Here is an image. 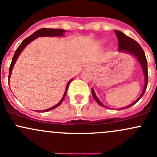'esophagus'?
Listing matches in <instances>:
<instances>
[{
	"label": "esophagus",
	"instance_id": "obj_1",
	"mask_svg": "<svg viewBox=\"0 0 157 157\" xmlns=\"http://www.w3.org/2000/svg\"><path fill=\"white\" fill-rule=\"evenodd\" d=\"M89 69H92V67H91V66H89Z\"/></svg>",
	"mask_w": 157,
	"mask_h": 157
}]
</instances>
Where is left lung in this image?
<instances>
[{
	"label": "left lung",
	"mask_w": 157,
	"mask_h": 157,
	"mask_svg": "<svg viewBox=\"0 0 157 157\" xmlns=\"http://www.w3.org/2000/svg\"><path fill=\"white\" fill-rule=\"evenodd\" d=\"M114 33H115L116 36H117V39H118V49L119 51H124L126 52H128V53L132 54V55H134L137 60H139L140 64H141V67H142L143 72H144V79H145V84H144V90H143L142 93L140 95V97L135 101L134 102H132V104H130L129 105L126 106L125 108H121L120 109H127V108L131 107V106L136 104L138 101L142 97V96L144 95V92H145L148 83V72H147V59L145 57V54H144V50L142 49L140 45L136 40H134L133 39L129 37V36H126L124 33H123L122 32L119 31H114ZM91 92L93 94V97H94V99L97 101V103L99 104V105L103 106V107L106 108L105 105H104L99 100V99L97 98V96H96L95 92H94V89H91Z\"/></svg>",
	"instance_id": "1"
}]
</instances>
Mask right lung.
Segmentation results:
<instances>
[{
    "mask_svg": "<svg viewBox=\"0 0 157 157\" xmlns=\"http://www.w3.org/2000/svg\"><path fill=\"white\" fill-rule=\"evenodd\" d=\"M65 31H66L65 30L58 29V28H57V29H54V28H41V29L38 30V31L34 32V33H33V34H31L30 36H28V37L25 39V40L22 41V43H21V44L19 45V46L18 47L17 49L16 50V52H15V54H14V56H13V60H12L10 67V70H9V79H10V75H11L12 70H13V67H14V64H15V63H16V60H17L18 57L19 56L20 53L22 52V50L24 49V48H25V46H26L27 45L29 44V43H31V41H33V40H35L36 38H37L38 36H63V33H64ZM72 81V80H70V82L67 83V87H66V90H65V93H64V94H63V98L61 99V100H60V102H59L57 104V105H55V106H53V107H52V108H49V109H45V110L38 111V112H48V111H51V110H52V109H55V108H57L58 106L60 105V104L62 103V102L63 101V99H64V98H65V96H66V94H67V90H68L69 85H70V84L71 83Z\"/></svg>",
    "mask_w": 157,
    "mask_h": 157,
    "instance_id": "obj_1",
    "label": "right lung"
}]
</instances>
